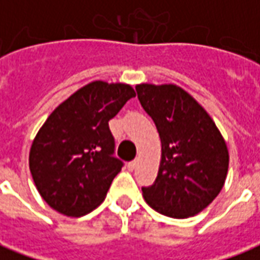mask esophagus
<instances>
[{
    "instance_id": "obj_1",
    "label": "esophagus",
    "mask_w": 260,
    "mask_h": 260,
    "mask_svg": "<svg viewBox=\"0 0 260 260\" xmlns=\"http://www.w3.org/2000/svg\"><path fill=\"white\" fill-rule=\"evenodd\" d=\"M136 166H138V161H136V160H132V161L128 163V170H129V171H134V170L136 169Z\"/></svg>"
}]
</instances>
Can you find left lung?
Wrapping results in <instances>:
<instances>
[{
    "label": "left lung",
    "mask_w": 260,
    "mask_h": 260,
    "mask_svg": "<svg viewBox=\"0 0 260 260\" xmlns=\"http://www.w3.org/2000/svg\"><path fill=\"white\" fill-rule=\"evenodd\" d=\"M142 107L161 141V160L143 198L156 212L186 218L220 193L229 170V149L206 110L177 85L136 86Z\"/></svg>",
    "instance_id": "8db88e82"
}]
</instances>
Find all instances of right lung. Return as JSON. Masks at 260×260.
<instances>
[{"mask_svg":"<svg viewBox=\"0 0 260 260\" xmlns=\"http://www.w3.org/2000/svg\"><path fill=\"white\" fill-rule=\"evenodd\" d=\"M135 96L129 85L96 80L50 114L29 154L31 177L48 206L80 217L104 201L124 166L114 157L108 121Z\"/></svg>","mask_w":260,"mask_h":260,"instance_id":"1","label":"right lung"}]
</instances>
